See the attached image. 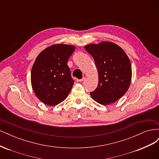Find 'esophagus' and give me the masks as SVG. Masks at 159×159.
I'll use <instances>...</instances> for the list:
<instances>
[{"label": "esophagus", "instance_id": "34e87169", "mask_svg": "<svg viewBox=\"0 0 159 159\" xmlns=\"http://www.w3.org/2000/svg\"><path fill=\"white\" fill-rule=\"evenodd\" d=\"M85 79H86L85 77H84V78H83L82 79H80V80H77V81H78V82H81V81H84Z\"/></svg>", "mask_w": 159, "mask_h": 159}]
</instances>
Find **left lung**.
<instances>
[{
  "mask_svg": "<svg viewBox=\"0 0 159 159\" xmlns=\"http://www.w3.org/2000/svg\"><path fill=\"white\" fill-rule=\"evenodd\" d=\"M95 60L98 71V85L90 95L103 105L114 103L125 93L131 84V61L121 47L104 41L85 46Z\"/></svg>",
  "mask_w": 159,
  "mask_h": 159,
  "instance_id": "8db88e82",
  "label": "left lung"
}]
</instances>
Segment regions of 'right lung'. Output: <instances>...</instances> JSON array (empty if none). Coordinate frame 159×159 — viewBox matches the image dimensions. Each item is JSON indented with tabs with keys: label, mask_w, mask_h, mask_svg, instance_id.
I'll use <instances>...</instances> for the list:
<instances>
[{
	"label": "right lung",
	"mask_w": 159,
	"mask_h": 159,
	"mask_svg": "<svg viewBox=\"0 0 159 159\" xmlns=\"http://www.w3.org/2000/svg\"><path fill=\"white\" fill-rule=\"evenodd\" d=\"M75 49L72 45L54 44L36 58L31 70V85L36 97L44 104L54 106L68 97L74 80L67 63Z\"/></svg>",
	"instance_id": "1"
}]
</instances>
